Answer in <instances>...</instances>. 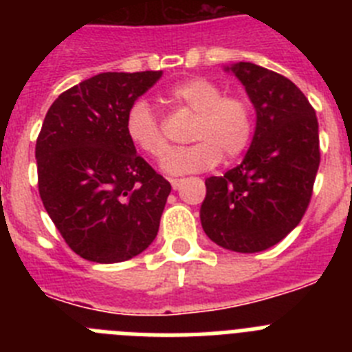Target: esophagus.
Instances as JSON below:
<instances>
[{
  "instance_id": "obj_1",
  "label": "esophagus",
  "mask_w": 352,
  "mask_h": 352,
  "mask_svg": "<svg viewBox=\"0 0 352 352\" xmlns=\"http://www.w3.org/2000/svg\"><path fill=\"white\" fill-rule=\"evenodd\" d=\"M182 183H183V179H170V185H173L174 190H178L179 186H182Z\"/></svg>"
}]
</instances>
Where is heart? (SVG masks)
Segmentation results:
<instances>
[{
	"instance_id": "obj_1",
	"label": "heart",
	"mask_w": 352,
	"mask_h": 352,
	"mask_svg": "<svg viewBox=\"0 0 352 352\" xmlns=\"http://www.w3.org/2000/svg\"><path fill=\"white\" fill-rule=\"evenodd\" d=\"M166 98L176 109L195 116L188 132L194 144L176 149L167 158L169 141L155 109L146 100H135L125 114L126 138L148 157L166 158V173L182 176L208 170L220 158L234 160L250 146L256 130V111L248 96L223 93L213 80L192 77L170 86Z\"/></svg>"
}]
</instances>
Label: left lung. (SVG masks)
Returning <instances> with one entry per match:
<instances>
[{
    "label": "left lung",
    "instance_id": "8db88e82",
    "mask_svg": "<svg viewBox=\"0 0 352 352\" xmlns=\"http://www.w3.org/2000/svg\"><path fill=\"white\" fill-rule=\"evenodd\" d=\"M231 72L256 107V133L239 166L206 179L201 223L220 247L254 254L282 241L303 219L321 162L319 123L287 77L245 61Z\"/></svg>",
    "mask_w": 352,
    "mask_h": 352
}]
</instances>
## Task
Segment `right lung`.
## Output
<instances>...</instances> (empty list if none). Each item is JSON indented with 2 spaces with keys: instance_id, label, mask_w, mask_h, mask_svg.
Segmentation results:
<instances>
[{
  "instance_id": "1",
  "label": "right lung",
  "mask_w": 352,
  "mask_h": 352,
  "mask_svg": "<svg viewBox=\"0 0 352 352\" xmlns=\"http://www.w3.org/2000/svg\"><path fill=\"white\" fill-rule=\"evenodd\" d=\"M160 77L104 72L61 93L45 114L35 148L40 199L82 259L123 263L157 236L170 183L138 155L125 114Z\"/></svg>"
}]
</instances>
